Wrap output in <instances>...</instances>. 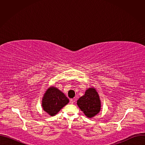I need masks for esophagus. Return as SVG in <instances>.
<instances>
[{
  "label": "esophagus",
  "instance_id": "esophagus-1",
  "mask_svg": "<svg viewBox=\"0 0 145 145\" xmlns=\"http://www.w3.org/2000/svg\"><path fill=\"white\" fill-rule=\"evenodd\" d=\"M73 103H74L73 99H71L70 100V103H71V104H73Z\"/></svg>",
  "mask_w": 145,
  "mask_h": 145
}]
</instances>
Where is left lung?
<instances>
[{"mask_svg":"<svg viewBox=\"0 0 145 145\" xmlns=\"http://www.w3.org/2000/svg\"><path fill=\"white\" fill-rule=\"evenodd\" d=\"M77 105L87 118H92L98 114L101 110V101L96 88H88L77 101Z\"/></svg>","mask_w":145,"mask_h":145,"instance_id":"8db88e82","label":"left lung"}]
</instances>
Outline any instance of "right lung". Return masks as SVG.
I'll return each mask as SVG.
<instances>
[{"instance_id":"right-lung-1","label":"right lung","mask_w":145,"mask_h":145,"mask_svg":"<svg viewBox=\"0 0 145 145\" xmlns=\"http://www.w3.org/2000/svg\"><path fill=\"white\" fill-rule=\"evenodd\" d=\"M69 99L56 87L51 86L45 91L42 99V107L49 115H56L69 103Z\"/></svg>"}]
</instances>
